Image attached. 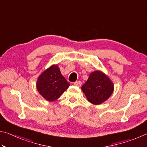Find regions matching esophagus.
<instances>
[{
	"label": "esophagus",
	"instance_id": "obj_1",
	"mask_svg": "<svg viewBox=\"0 0 147 147\" xmlns=\"http://www.w3.org/2000/svg\"><path fill=\"white\" fill-rule=\"evenodd\" d=\"M74 85L76 86H78V87L81 86L82 82H80V81H76V82H74Z\"/></svg>",
	"mask_w": 147,
	"mask_h": 147
}]
</instances>
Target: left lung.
Returning <instances> with one entry per match:
<instances>
[{
	"label": "left lung",
	"instance_id": "1",
	"mask_svg": "<svg viewBox=\"0 0 147 147\" xmlns=\"http://www.w3.org/2000/svg\"><path fill=\"white\" fill-rule=\"evenodd\" d=\"M113 84L103 73L96 71L91 73L86 82L82 86L89 102L100 104L106 101L113 91Z\"/></svg>",
	"mask_w": 147,
	"mask_h": 147
}]
</instances>
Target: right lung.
Segmentation results:
<instances>
[{
	"mask_svg": "<svg viewBox=\"0 0 147 147\" xmlns=\"http://www.w3.org/2000/svg\"><path fill=\"white\" fill-rule=\"evenodd\" d=\"M37 89L49 101L58 99L67 90L70 84L62 76L57 65H53L45 71L37 81Z\"/></svg>",
	"mask_w": 147,
	"mask_h": 147,
	"instance_id": "obj_1",
	"label": "right lung"
}]
</instances>
